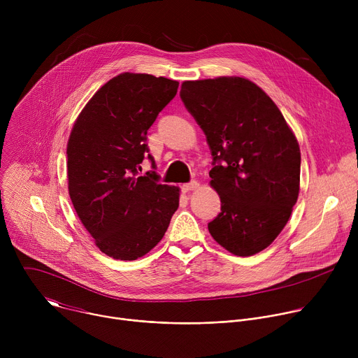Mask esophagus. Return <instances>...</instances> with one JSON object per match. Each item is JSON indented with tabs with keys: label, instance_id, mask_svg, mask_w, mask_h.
<instances>
[{
	"label": "esophagus",
	"instance_id": "34e87169",
	"mask_svg": "<svg viewBox=\"0 0 358 358\" xmlns=\"http://www.w3.org/2000/svg\"><path fill=\"white\" fill-rule=\"evenodd\" d=\"M199 187V184L195 181V180H192V181H189V182H187V184H182L181 185V189L184 191V192H189V191H192V189H196Z\"/></svg>",
	"mask_w": 358,
	"mask_h": 358
}]
</instances>
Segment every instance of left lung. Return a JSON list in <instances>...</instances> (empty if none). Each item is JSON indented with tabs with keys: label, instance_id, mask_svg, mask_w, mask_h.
Wrapping results in <instances>:
<instances>
[{
	"label": "left lung",
	"instance_id": "obj_1",
	"mask_svg": "<svg viewBox=\"0 0 358 358\" xmlns=\"http://www.w3.org/2000/svg\"><path fill=\"white\" fill-rule=\"evenodd\" d=\"M181 100L207 137L221 213L213 238L238 257L268 248L299 195L300 148L273 100L243 78L187 80Z\"/></svg>",
	"mask_w": 358,
	"mask_h": 358
}]
</instances>
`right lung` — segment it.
<instances>
[{
    "mask_svg": "<svg viewBox=\"0 0 358 358\" xmlns=\"http://www.w3.org/2000/svg\"><path fill=\"white\" fill-rule=\"evenodd\" d=\"M178 82L122 73L101 86L73 124L68 141V188L73 208L108 257L134 261L164 236L178 208V188L152 169L147 130L177 94Z\"/></svg>",
    "mask_w": 358,
    "mask_h": 358,
    "instance_id": "right-lung-1",
    "label": "right lung"
}]
</instances>
